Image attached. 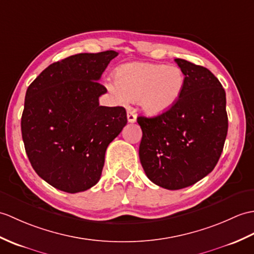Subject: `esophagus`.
<instances>
[{"label":"esophagus","mask_w":254,"mask_h":254,"mask_svg":"<svg viewBox=\"0 0 254 254\" xmlns=\"http://www.w3.org/2000/svg\"><path fill=\"white\" fill-rule=\"evenodd\" d=\"M127 121L131 122V123H134L135 121H136V114H135V111L132 109V108H127Z\"/></svg>","instance_id":"esophagus-1"}]
</instances>
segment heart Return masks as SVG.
I'll return each instance as SVG.
<instances>
[{
    "label": "heart",
    "mask_w": 254,
    "mask_h": 254,
    "mask_svg": "<svg viewBox=\"0 0 254 254\" xmlns=\"http://www.w3.org/2000/svg\"><path fill=\"white\" fill-rule=\"evenodd\" d=\"M185 85V75L176 66L151 63H129L116 72V81L106 83L118 102H137L146 114L166 113L179 102Z\"/></svg>",
    "instance_id": "1"
}]
</instances>
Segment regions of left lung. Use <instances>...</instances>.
Returning a JSON list of instances; mask_svg holds the SVG:
<instances>
[{
	"label": "left lung",
	"instance_id": "obj_1",
	"mask_svg": "<svg viewBox=\"0 0 254 254\" xmlns=\"http://www.w3.org/2000/svg\"><path fill=\"white\" fill-rule=\"evenodd\" d=\"M185 75L172 108L154 118L138 117L143 131L139 160L156 185L176 190L193 185L216 166L225 143L226 94L209 69L176 58Z\"/></svg>",
	"mask_w": 254,
	"mask_h": 254
}]
</instances>
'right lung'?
Returning <instances> with one entry per match:
<instances>
[{"mask_svg": "<svg viewBox=\"0 0 254 254\" xmlns=\"http://www.w3.org/2000/svg\"><path fill=\"white\" fill-rule=\"evenodd\" d=\"M115 51L82 53L50 64L29 85L21 117L25 149L35 172L75 193L99 181L108 145L127 122L123 107L99 106V83Z\"/></svg>", "mask_w": 254, "mask_h": 254, "instance_id": "right-lung-1", "label": "right lung"}]
</instances>
